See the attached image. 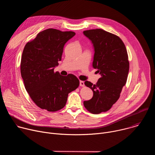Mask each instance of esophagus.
Here are the masks:
<instances>
[{
	"mask_svg": "<svg viewBox=\"0 0 155 155\" xmlns=\"http://www.w3.org/2000/svg\"><path fill=\"white\" fill-rule=\"evenodd\" d=\"M80 86H84V83L83 81H80Z\"/></svg>",
	"mask_w": 155,
	"mask_h": 155,
	"instance_id": "34e87169",
	"label": "esophagus"
}]
</instances>
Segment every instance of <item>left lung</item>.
Wrapping results in <instances>:
<instances>
[{
	"label": "left lung",
	"mask_w": 155,
	"mask_h": 155,
	"mask_svg": "<svg viewBox=\"0 0 155 155\" xmlns=\"http://www.w3.org/2000/svg\"><path fill=\"white\" fill-rule=\"evenodd\" d=\"M83 34L93 44V66L101 75L96 84L84 82L93 96L83 104L91 114H99L108 111L119 99L127 78L128 56L124 43L116 35L101 29L84 31Z\"/></svg>",
	"instance_id": "obj_1"
}]
</instances>
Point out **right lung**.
Masks as SVG:
<instances>
[{
  "instance_id": "1",
  "label": "right lung",
  "mask_w": 155,
  "mask_h": 155,
  "mask_svg": "<svg viewBox=\"0 0 155 155\" xmlns=\"http://www.w3.org/2000/svg\"><path fill=\"white\" fill-rule=\"evenodd\" d=\"M75 33L48 29L39 32L25 45L21 61V74L26 90L40 108L56 112L66 104L69 93L78 87L73 74L61 75L54 69L61 60L64 46Z\"/></svg>"
}]
</instances>
